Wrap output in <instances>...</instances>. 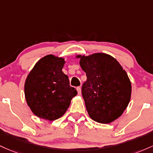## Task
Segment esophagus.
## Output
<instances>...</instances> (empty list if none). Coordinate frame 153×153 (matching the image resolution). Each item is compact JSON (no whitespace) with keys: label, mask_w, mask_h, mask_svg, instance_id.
Returning a JSON list of instances; mask_svg holds the SVG:
<instances>
[{"label":"esophagus","mask_w":153,"mask_h":153,"mask_svg":"<svg viewBox=\"0 0 153 153\" xmlns=\"http://www.w3.org/2000/svg\"><path fill=\"white\" fill-rule=\"evenodd\" d=\"M76 90H77V92H78V95H80L82 94V90H81V87H78L76 88Z\"/></svg>","instance_id":"34e87169"}]
</instances>
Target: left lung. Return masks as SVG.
<instances>
[{"mask_svg":"<svg viewBox=\"0 0 153 153\" xmlns=\"http://www.w3.org/2000/svg\"><path fill=\"white\" fill-rule=\"evenodd\" d=\"M76 58L87 75L82 93L89 116L96 122H113L122 115L131 99V85L126 71L105 53Z\"/></svg>","mask_w":153,"mask_h":153,"instance_id":"1","label":"left lung"}]
</instances>
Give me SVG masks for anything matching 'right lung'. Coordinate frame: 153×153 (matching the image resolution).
I'll use <instances>...</instances> for the list:
<instances>
[{
    "mask_svg": "<svg viewBox=\"0 0 153 153\" xmlns=\"http://www.w3.org/2000/svg\"><path fill=\"white\" fill-rule=\"evenodd\" d=\"M65 61L53 55L39 60L26 79V101L35 116L48 121L61 118L77 95L62 71Z\"/></svg>",
    "mask_w": 153,
    "mask_h": 153,
    "instance_id": "add662e5",
    "label": "right lung"
}]
</instances>
